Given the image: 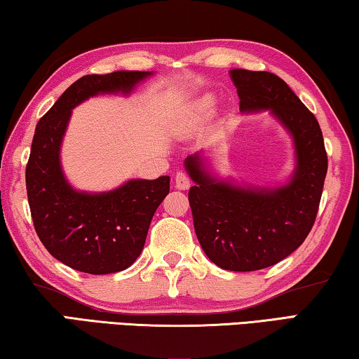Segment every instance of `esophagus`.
<instances>
[{"label":"esophagus","mask_w":359,"mask_h":359,"mask_svg":"<svg viewBox=\"0 0 359 359\" xmlns=\"http://www.w3.org/2000/svg\"><path fill=\"white\" fill-rule=\"evenodd\" d=\"M191 184H192L191 178L186 173H183V172L176 173V176H175V187H176V189L186 191V189H189Z\"/></svg>","instance_id":"esophagus-1"}]
</instances>
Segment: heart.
I'll return each instance as SVG.
<instances>
[{
    "instance_id": "b5f03b06",
    "label": "heart",
    "mask_w": 359,
    "mask_h": 359,
    "mask_svg": "<svg viewBox=\"0 0 359 359\" xmlns=\"http://www.w3.org/2000/svg\"><path fill=\"white\" fill-rule=\"evenodd\" d=\"M213 108H215V97L211 95V93H207V95H203L198 102L196 103V114L198 117H208L211 113H213Z\"/></svg>"
}]
</instances>
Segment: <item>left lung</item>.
<instances>
[{
    "label": "left lung",
    "mask_w": 359,
    "mask_h": 359,
    "mask_svg": "<svg viewBox=\"0 0 359 359\" xmlns=\"http://www.w3.org/2000/svg\"><path fill=\"white\" fill-rule=\"evenodd\" d=\"M243 114L269 111L291 135L294 170L280 186H252L208 170L202 152L187 156L189 203L198 243L216 266L252 272L273 266L304 243L312 229L327 172L316 117L283 79L269 72H229Z\"/></svg>",
    "instance_id": "1"
}]
</instances>
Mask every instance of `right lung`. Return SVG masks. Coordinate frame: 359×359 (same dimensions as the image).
I'll return each mask as SVG.
<instances>
[{"label": "right lung", "mask_w": 359, "mask_h": 359, "mask_svg": "<svg viewBox=\"0 0 359 359\" xmlns=\"http://www.w3.org/2000/svg\"><path fill=\"white\" fill-rule=\"evenodd\" d=\"M154 72L87 74L68 87L34 130L25 172L34 229L46 250L65 266L92 275L116 273L137 261L170 176L128 180L111 191H78L65 176L62 143L73 109L104 93L130 95Z\"/></svg>", "instance_id": "obj_1"}]
</instances>
